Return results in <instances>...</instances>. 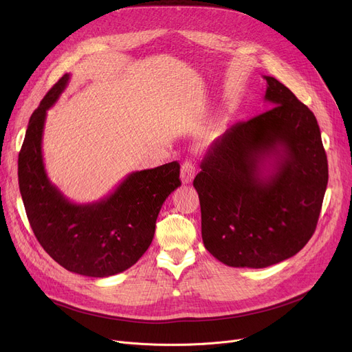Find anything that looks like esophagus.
I'll list each match as a JSON object with an SVG mask.
<instances>
[{
  "instance_id": "obj_1",
  "label": "esophagus",
  "mask_w": 352,
  "mask_h": 352,
  "mask_svg": "<svg viewBox=\"0 0 352 352\" xmlns=\"http://www.w3.org/2000/svg\"><path fill=\"white\" fill-rule=\"evenodd\" d=\"M195 175V165L192 161H186L181 165V181L184 184H190Z\"/></svg>"
}]
</instances>
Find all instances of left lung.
Masks as SVG:
<instances>
[{"label":"left lung","instance_id":"left-lung-1","mask_svg":"<svg viewBox=\"0 0 352 352\" xmlns=\"http://www.w3.org/2000/svg\"><path fill=\"white\" fill-rule=\"evenodd\" d=\"M264 80L272 108L214 141L194 179L202 241L228 267L265 268L301 251L328 184L316 116L278 80Z\"/></svg>","mask_w":352,"mask_h":352}]
</instances>
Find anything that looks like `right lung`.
Masks as SVG:
<instances>
[{
    "mask_svg": "<svg viewBox=\"0 0 352 352\" xmlns=\"http://www.w3.org/2000/svg\"><path fill=\"white\" fill-rule=\"evenodd\" d=\"M68 81L65 74L30 118L18 155V184L30 226L45 252L71 272L104 278L133 267L150 247L164 201L181 186L179 164L128 174L100 201L71 202L50 181L43 160L47 109Z\"/></svg>",
    "mask_w": 352,
    "mask_h": 352,
    "instance_id": "1",
    "label": "right lung"
}]
</instances>
